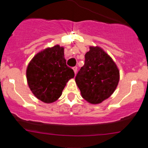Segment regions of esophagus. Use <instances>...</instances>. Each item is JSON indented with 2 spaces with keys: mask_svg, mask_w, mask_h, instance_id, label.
<instances>
[{
  "mask_svg": "<svg viewBox=\"0 0 148 148\" xmlns=\"http://www.w3.org/2000/svg\"><path fill=\"white\" fill-rule=\"evenodd\" d=\"M73 70H74V74H77V66H74V67H73Z\"/></svg>",
  "mask_w": 148,
  "mask_h": 148,
  "instance_id": "obj_1",
  "label": "esophagus"
}]
</instances>
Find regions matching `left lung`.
I'll return each mask as SVG.
<instances>
[{"label": "left lung", "mask_w": 148, "mask_h": 148, "mask_svg": "<svg viewBox=\"0 0 148 148\" xmlns=\"http://www.w3.org/2000/svg\"><path fill=\"white\" fill-rule=\"evenodd\" d=\"M119 80L120 71L112 59L100 47L90 46L75 77L82 97L91 104H99L112 95Z\"/></svg>", "instance_id": "obj_1"}]
</instances>
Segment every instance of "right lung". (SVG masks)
<instances>
[{
	"mask_svg": "<svg viewBox=\"0 0 148 148\" xmlns=\"http://www.w3.org/2000/svg\"><path fill=\"white\" fill-rule=\"evenodd\" d=\"M73 69L66 65L64 47L56 45L37 53L28 64L26 77L28 86L36 98L52 103L61 97Z\"/></svg>",
	"mask_w": 148,
	"mask_h": 148,
	"instance_id": "1",
	"label": "right lung"
}]
</instances>
